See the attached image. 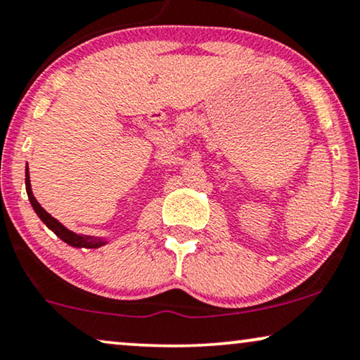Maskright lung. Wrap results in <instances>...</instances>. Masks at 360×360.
<instances>
[{"label": "right lung", "instance_id": "obj_1", "mask_svg": "<svg viewBox=\"0 0 360 360\" xmlns=\"http://www.w3.org/2000/svg\"><path fill=\"white\" fill-rule=\"evenodd\" d=\"M26 193H28V198H30V202L33 209L36 211V214L39 216V219L46 224L49 229L53 231L54 234L58 236L59 239L65 240L66 244L72 245V248H89V249H94V248H99V245L104 244V240L101 239H94L91 238V236H83V234H76L72 233V231L66 229L65 226L61 224V222L54 219L51 214L44 211L43 207H41V204L36 201L33 193H31V184H30V172L26 169Z\"/></svg>", "mask_w": 360, "mask_h": 360}]
</instances>
